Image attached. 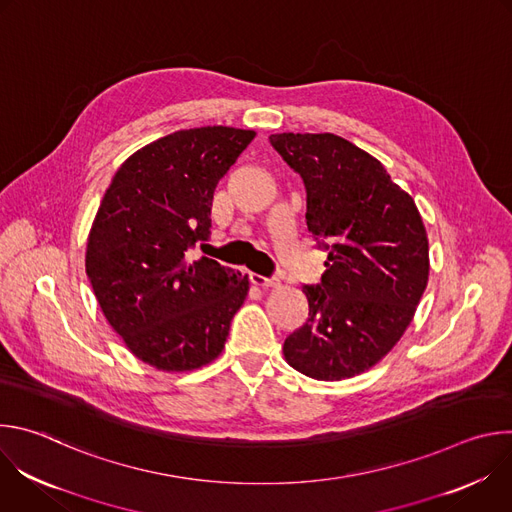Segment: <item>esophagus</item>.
I'll list each match as a JSON object with an SVG mask.
<instances>
[{
	"mask_svg": "<svg viewBox=\"0 0 512 512\" xmlns=\"http://www.w3.org/2000/svg\"><path fill=\"white\" fill-rule=\"evenodd\" d=\"M251 281L255 283V285H259V287H275V285H279V279L275 277V275H269V277H265V275H259V273H251Z\"/></svg>",
	"mask_w": 512,
	"mask_h": 512,
	"instance_id": "obj_1",
	"label": "esophagus"
}]
</instances>
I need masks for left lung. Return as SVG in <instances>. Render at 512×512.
Wrapping results in <instances>:
<instances>
[{"label": "left lung", "instance_id": "8db88e82", "mask_svg": "<svg viewBox=\"0 0 512 512\" xmlns=\"http://www.w3.org/2000/svg\"><path fill=\"white\" fill-rule=\"evenodd\" d=\"M273 150L302 176L306 223L328 251L318 285H304L308 322L283 342L285 360L318 381L369 371L403 336L429 275L413 198L383 164L334 133H275Z\"/></svg>", "mask_w": 512, "mask_h": 512}]
</instances>
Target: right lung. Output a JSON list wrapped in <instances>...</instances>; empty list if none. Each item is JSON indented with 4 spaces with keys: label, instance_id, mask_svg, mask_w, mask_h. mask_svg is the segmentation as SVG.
<instances>
[{
    "label": "right lung",
    "instance_id": "obj_1",
    "mask_svg": "<svg viewBox=\"0 0 512 512\" xmlns=\"http://www.w3.org/2000/svg\"><path fill=\"white\" fill-rule=\"evenodd\" d=\"M255 131L206 125L170 133L127 158L87 243V275L127 348L160 371L221 354L249 279L188 251L210 233L214 188Z\"/></svg>",
    "mask_w": 512,
    "mask_h": 512
}]
</instances>
